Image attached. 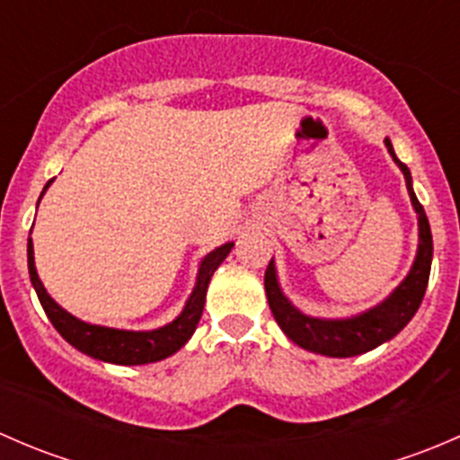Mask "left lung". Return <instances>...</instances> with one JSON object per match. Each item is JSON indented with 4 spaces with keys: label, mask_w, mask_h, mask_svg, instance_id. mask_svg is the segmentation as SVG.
I'll list each match as a JSON object with an SVG mask.
<instances>
[{
    "label": "left lung",
    "mask_w": 460,
    "mask_h": 460,
    "mask_svg": "<svg viewBox=\"0 0 460 460\" xmlns=\"http://www.w3.org/2000/svg\"><path fill=\"white\" fill-rule=\"evenodd\" d=\"M385 146L392 160L396 162L398 169L405 175L407 193H410L411 207L419 220V247H416V258L411 262L410 271L402 278L401 285L392 291L385 300H380L374 307L365 312L354 314L347 318H316L303 314L282 291L280 280H278L276 262H269L267 273H264V291H267L269 307H271L273 318L280 324L285 336L296 342L303 349L314 351V354L329 356V358H351L365 351H372L383 342L392 341L398 332H402L407 323L414 318L423 303L425 289H428L429 269H431V229L428 216L416 198L414 187H411V173L405 164L394 153L392 142L385 137Z\"/></svg>",
    "instance_id": "obj_1"
}]
</instances>
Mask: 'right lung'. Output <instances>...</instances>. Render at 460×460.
<instances>
[{"label": "right lung", "instance_id": "right-lung-1", "mask_svg": "<svg viewBox=\"0 0 460 460\" xmlns=\"http://www.w3.org/2000/svg\"><path fill=\"white\" fill-rule=\"evenodd\" d=\"M50 184H53V180L46 184L41 196H44L46 189H49ZM231 249H234V243H225L220 244V247L213 249L211 253H207V256L200 260V264H198L196 285H193V291L191 296H189L187 303H184L182 312L171 320V323L162 324V327L157 329H148V332H133V329H115L104 327V324H91L86 323V320H80L77 316H73V314H68L64 307H59V305L49 296L44 282L37 276L35 252H32L31 238L29 273L46 316H49L53 327L58 329L59 336H62L68 345H73L75 349H80L82 354L91 356V358L102 360V363L148 365L169 358V356H173L175 351H180L187 345L189 338L196 332L198 323H200L204 300H207V289L208 282H211L213 271L225 262V258L229 256Z\"/></svg>", "mask_w": 460, "mask_h": 460}]
</instances>
